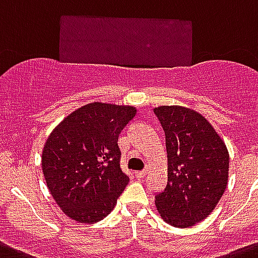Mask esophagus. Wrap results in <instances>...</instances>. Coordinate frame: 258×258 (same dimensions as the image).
Segmentation results:
<instances>
[{
	"instance_id": "obj_1",
	"label": "esophagus",
	"mask_w": 258,
	"mask_h": 258,
	"mask_svg": "<svg viewBox=\"0 0 258 258\" xmlns=\"http://www.w3.org/2000/svg\"><path fill=\"white\" fill-rule=\"evenodd\" d=\"M147 174V170H142V172H135L136 178H143Z\"/></svg>"
}]
</instances>
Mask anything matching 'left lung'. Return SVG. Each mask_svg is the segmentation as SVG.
<instances>
[{"mask_svg":"<svg viewBox=\"0 0 258 258\" xmlns=\"http://www.w3.org/2000/svg\"><path fill=\"white\" fill-rule=\"evenodd\" d=\"M155 114L165 131L168 183L156 196L161 219L187 228L213 213L228 182L229 155L211 123L183 106H159Z\"/></svg>","mask_w":258,"mask_h":258,"instance_id":"left-lung-1","label":"left lung"}]
</instances>
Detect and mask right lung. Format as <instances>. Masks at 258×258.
I'll use <instances>...</instances> for the list:
<instances>
[{"label": "right lung", "instance_id": "1", "mask_svg": "<svg viewBox=\"0 0 258 258\" xmlns=\"http://www.w3.org/2000/svg\"><path fill=\"white\" fill-rule=\"evenodd\" d=\"M136 111L134 106L88 103L49 134L42 152L43 174L69 219L94 224L114 210L130 181L119 164L118 138Z\"/></svg>", "mask_w": 258, "mask_h": 258}]
</instances>
